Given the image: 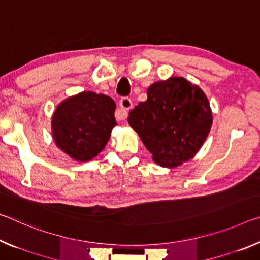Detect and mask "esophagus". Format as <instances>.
I'll list each match as a JSON object with an SVG mask.
<instances>
[{
    "mask_svg": "<svg viewBox=\"0 0 260 260\" xmlns=\"http://www.w3.org/2000/svg\"><path fill=\"white\" fill-rule=\"evenodd\" d=\"M119 105H120V109L123 111L120 120H123V119L127 117V111L131 110L132 106H133V103H132V100L129 97H122L120 100V103H119Z\"/></svg>",
    "mask_w": 260,
    "mask_h": 260,
    "instance_id": "esophagus-1",
    "label": "esophagus"
}]
</instances>
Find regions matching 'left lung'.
<instances>
[{
  "instance_id": "8db88e82",
  "label": "left lung",
  "mask_w": 260,
  "mask_h": 260,
  "mask_svg": "<svg viewBox=\"0 0 260 260\" xmlns=\"http://www.w3.org/2000/svg\"><path fill=\"white\" fill-rule=\"evenodd\" d=\"M147 101L131 111L128 123L160 167L174 168L194 156L211 131L206 94L183 77L156 82Z\"/></svg>"
}]
</instances>
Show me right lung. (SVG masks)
<instances>
[{"mask_svg": "<svg viewBox=\"0 0 260 260\" xmlns=\"http://www.w3.org/2000/svg\"><path fill=\"white\" fill-rule=\"evenodd\" d=\"M115 103L105 94L81 92L57 106L52 119L53 138L72 158L86 162L102 151L117 125Z\"/></svg>", "mask_w": 260, "mask_h": 260, "instance_id": "right-lung-1", "label": "right lung"}]
</instances>
